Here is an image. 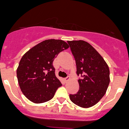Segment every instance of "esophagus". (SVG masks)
Wrapping results in <instances>:
<instances>
[{
  "label": "esophagus",
  "mask_w": 129,
  "mask_h": 129,
  "mask_svg": "<svg viewBox=\"0 0 129 129\" xmlns=\"http://www.w3.org/2000/svg\"><path fill=\"white\" fill-rule=\"evenodd\" d=\"M69 79H70V76H67V77L66 78H64V80H65V81H66V82H67V81H68L69 80Z\"/></svg>",
  "instance_id": "1"
}]
</instances>
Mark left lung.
Masks as SVG:
<instances>
[{
	"instance_id": "8db88e82",
	"label": "left lung",
	"mask_w": 129,
	"mask_h": 129,
	"mask_svg": "<svg viewBox=\"0 0 129 129\" xmlns=\"http://www.w3.org/2000/svg\"><path fill=\"white\" fill-rule=\"evenodd\" d=\"M75 57L78 80V92L70 94L72 102L82 108L96 105L106 93L110 82L107 63L90 44L83 40L67 41Z\"/></svg>"
}]
</instances>
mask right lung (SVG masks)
Here are the masks:
<instances>
[{"instance_id":"add662e5","label":"right lung","mask_w":129,"mask_h":129,"mask_svg":"<svg viewBox=\"0 0 129 129\" xmlns=\"http://www.w3.org/2000/svg\"><path fill=\"white\" fill-rule=\"evenodd\" d=\"M62 40H44L31 48L20 59L17 76L24 96L35 104L50 100L62 83L55 76L53 62L59 53L69 48Z\"/></svg>"}]
</instances>
